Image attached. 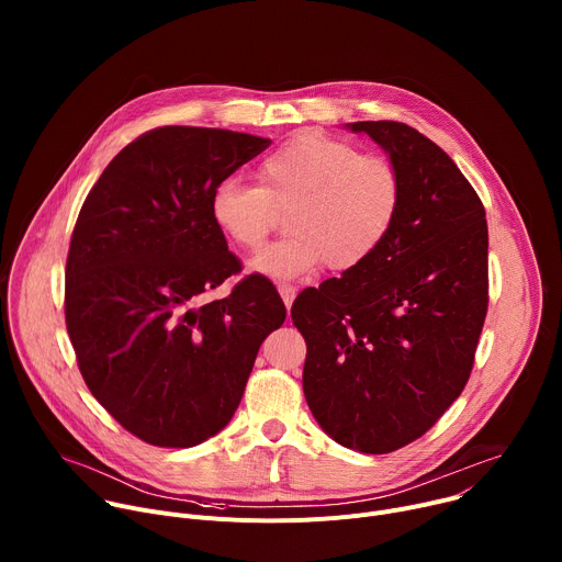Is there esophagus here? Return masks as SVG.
<instances>
[{"label": "esophagus", "instance_id": "34e87169", "mask_svg": "<svg viewBox=\"0 0 562 562\" xmlns=\"http://www.w3.org/2000/svg\"><path fill=\"white\" fill-rule=\"evenodd\" d=\"M278 291H280V297L284 300V306H286V308H291V304H293V300H295L297 289H295V286H291V284H280V286H278Z\"/></svg>", "mask_w": 562, "mask_h": 562}]
</instances>
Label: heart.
<instances>
[{
	"mask_svg": "<svg viewBox=\"0 0 562 562\" xmlns=\"http://www.w3.org/2000/svg\"><path fill=\"white\" fill-rule=\"evenodd\" d=\"M258 180L260 187L222 180L209 198V215L231 245L258 251L278 211H289L291 235L251 262V271L273 280H297L327 262L336 271L364 265L403 206V180L391 159L315 131L269 153Z\"/></svg>",
	"mask_w": 562,
	"mask_h": 562,
	"instance_id": "heart-1",
	"label": "heart"
}]
</instances>
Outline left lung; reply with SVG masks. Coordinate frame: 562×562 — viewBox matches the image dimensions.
Wrapping results in <instances>:
<instances>
[{"mask_svg": "<svg viewBox=\"0 0 562 562\" xmlns=\"http://www.w3.org/2000/svg\"><path fill=\"white\" fill-rule=\"evenodd\" d=\"M403 180V206L360 267L304 289L306 405L338 445L389 453L420 438L464 389L487 315L485 209L453 159L403 122H351Z\"/></svg>", "mask_w": 562, "mask_h": 562, "instance_id": "left-lung-1", "label": "left lung"}]
</instances>
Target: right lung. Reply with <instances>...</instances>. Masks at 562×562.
<instances>
[{
    "label": "right lung",
    "instance_id": "obj_1",
    "mask_svg": "<svg viewBox=\"0 0 562 562\" xmlns=\"http://www.w3.org/2000/svg\"><path fill=\"white\" fill-rule=\"evenodd\" d=\"M269 146L222 128L165 126L124 146L79 211L66 260V329L98 403L157 447H195L233 418L286 308L239 271L213 226V189Z\"/></svg>",
    "mask_w": 562,
    "mask_h": 562
}]
</instances>
